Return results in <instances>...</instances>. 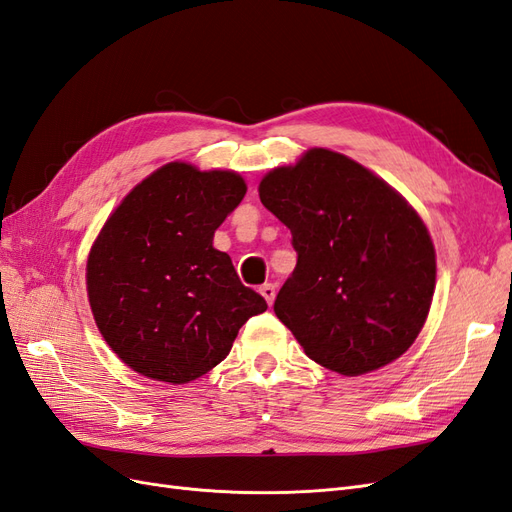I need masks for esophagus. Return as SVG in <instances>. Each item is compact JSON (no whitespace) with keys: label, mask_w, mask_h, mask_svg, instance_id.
Instances as JSON below:
<instances>
[{"label":"esophagus","mask_w":512,"mask_h":512,"mask_svg":"<svg viewBox=\"0 0 512 512\" xmlns=\"http://www.w3.org/2000/svg\"><path fill=\"white\" fill-rule=\"evenodd\" d=\"M260 294L262 297H265V301L269 303V305H273V301H275V286L273 284H265L260 288Z\"/></svg>","instance_id":"obj_1"}]
</instances>
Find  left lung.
<instances>
[{
	"mask_svg": "<svg viewBox=\"0 0 512 512\" xmlns=\"http://www.w3.org/2000/svg\"><path fill=\"white\" fill-rule=\"evenodd\" d=\"M258 194L292 232L297 267L273 309L309 359L344 376L399 359L421 333L436 288V250L406 198L320 147L273 168Z\"/></svg>",
	"mask_w": 512,
	"mask_h": 512,
	"instance_id": "obj_1",
	"label": "left lung"
}]
</instances>
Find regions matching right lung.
I'll use <instances>...</instances> for the list:
<instances>
[{
  "label": "right lung",
  "mask_w": 512,
  "mask_h": 512,
  "mask_svg": "<svg viewBox=\"0 0 512 512\" xmlns=\"http://www.w3.org/2000/svg\"><path fill=\"white\" fill-rule=\"evenodd\" d=\"M245 192L232 170L170 162L121 200L91 245V312L104 342L141 376L200 378L226 359L247 318L267 309L213 247Z\"/></svg>",
  "instance_id": "add662e5"
}]
</instances>
